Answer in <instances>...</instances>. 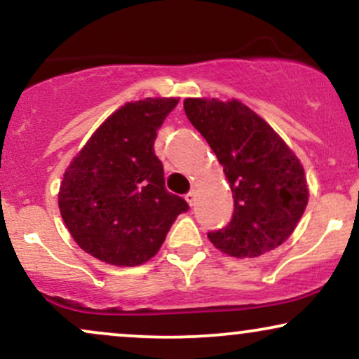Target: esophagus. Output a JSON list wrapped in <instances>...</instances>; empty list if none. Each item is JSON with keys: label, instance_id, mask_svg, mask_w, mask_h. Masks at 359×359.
I'll list each match as a JSON object with an SVG mask.
<instances>
[{"label": "esophagus", "instance_id": "esophagus-1", "mask_svg": "<svg viewBox=\"0 0 359 359\" xmlns=\"http://www.w3.org/2000/svg\"><path fill=\"white\" fill-rule=\"evenodd\" d=\"M185 201H187L189 205H191V208H192V205L196 204V192H194V191L189 192L187 196H185Z\"/></svg>", "mask_w": 359, "mask_h": 359}]
</instances>
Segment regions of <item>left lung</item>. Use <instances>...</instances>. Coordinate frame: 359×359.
Here are the masks:
<instances>
[{"label": "left lung", "mask_w": 359, "mask_h": 359, "mask_svg": "<svg viewBox=\"0 0 359 359\" xmlns=\"http://www.w3.org/2000/svg\"><path fill=\"white\" fill-rule=\"evenodd\" d=\"M189 121L212 148L234 199L226 228L208 233L222 253L255 258L288 240L307 208L304 167L287 143L238 100L187 97Z\"/></svg>", "instance_id": "left-lung-1"}]
</instances>
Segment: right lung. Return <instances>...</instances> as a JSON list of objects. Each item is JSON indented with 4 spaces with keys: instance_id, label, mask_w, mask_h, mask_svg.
I'll use <instances>...</instances> for the list:
<instances>
[{
    "instance_id": "obj_1",
    "label": "right lung",
    "mask_w": 359,
    "mask_h": 359,
    "mask_svg": "<svg viewBox=\"0 0 359 359\" xmlns=\"http://www.w3.org/2000/svg\"><path fill=\"white\" fill-rule=\"evenodd\" d=\"M177 97H147L114 111L65 170L60 216L86 253L116 266L155 257L189 205L165 189L154 151L156 131Z\"/></svg>"
}]
</instances>
